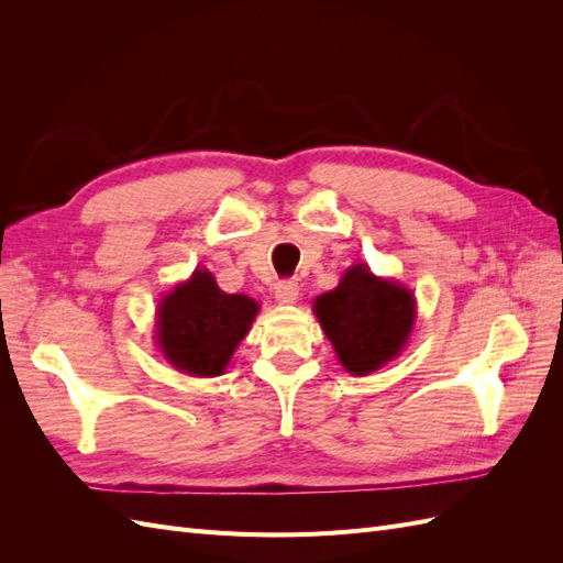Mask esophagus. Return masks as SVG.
Returning a JSON list of instances; mask_svg holds the SVG:
<instances>
[{
    "label": "esophagus",
    "instance_id": "1",
    "mask_svg": "<svg viewBox=\"0 0 563 563\" xmlns=\"http://www.w3.org/2000/svg\"><path fill=\"white\" fill-rule=\"evenodd\" d=\"M298 282L294 279H284V282H277L275 284V298L282 302V305H291L298 300Z\"/></svg>",
    "mask_w": 563,
    "mask_h": 563
}]
</instances>
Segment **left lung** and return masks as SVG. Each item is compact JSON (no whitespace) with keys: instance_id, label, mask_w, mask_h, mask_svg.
Segmentation results:
<instances>
[{"instance_id":"obj_1","label":"left lung","mask_w":563,"mask_h":563,"mask_svg":"<svg viewBox=\"0 0 563 563\" xmlns=\"http://www.w3.org/2000/svg\"><path fill=\"white\" fill-rule=\"evenodd\" d=\"M314 314L345 371L368 376L404 350L413 331L416 298L399 282L356 263L333 291L314 300Z\"/></svg>"}]
</instances>
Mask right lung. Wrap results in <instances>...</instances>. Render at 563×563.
I'll return each mask as SVG.
<instances>
[{"label": "right lung", "mask_w": 563, "mask_h": 563, "mask_svg": "<svg viewBox=\"0 0 563 563\" xmlns=\"http://www.w3.org/2000/svg\"><path fill=\"white\" fill-rule=\"evenodd\" d=\"M258 310L249 296L220 291L209 269H195L159 302L157 345L164 360L187 376H220Z\"/></svg>", "instance_id": "1"}]
</instances>
